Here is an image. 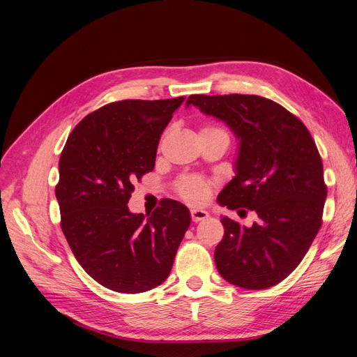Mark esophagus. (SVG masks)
<instances>
[{"label": "esophagus", "instance_id": "esophagus-1", "mask_svg": "<svg viewBox=\"0 0 357 357\" xmlns=\"http://www.w3.org/2000/svg\"><path fill=\"white\" fill-rule=\"evenodd\" d=\"M190 215L193 222H201V220L208 219L210 214L205 210H190Z\"/></svg>", "mask_w": 357, "mask_h": 357}]
</instances>
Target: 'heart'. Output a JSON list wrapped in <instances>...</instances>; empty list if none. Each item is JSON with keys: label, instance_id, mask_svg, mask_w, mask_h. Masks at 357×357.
Masks as SVG:
<instances>
[{"label": "heart", "instance_id": "obj_1", "mask_svg": "<svg viewBox=\"0 0 357 357\" xmlns=\"http://www.w3.org/2000/svg\"><path fill=\"white\" fill-rule=\"evenodd\" d=\"M204 135L228 137V132L218 126H204L201 129L199 137H204ZM176 190L178 193V197L185 201L190 204H201L208 197L210 181L199 176H181L176 183Z\"/></svg>", "mask_w": 357, "mask_h": 357}]
</instances>
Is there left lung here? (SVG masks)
Listing matches in <instances>:
<instances>
[{
  "mask_svg": "<svg viewBox=\"0 0 357 357\" xmlns=\"http://www.w3.org/2000/svg\"><path fill=\"white\" fill-rule=\"evenodd\" d=\"M186 104L220 119L240 138L236 176L218 202L257 214L250 228L220 219L218 271L243 289L275 286L301 264L321 226L328 188L314 139L295 114L264 96L190 95Z\"/></svg>",
  "mask_w": 357,
  "mask_h": 357,
  "instance_id": "1",
  "label": "left lung"
}]
</instances>
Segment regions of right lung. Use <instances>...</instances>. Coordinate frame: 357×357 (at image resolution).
I'll return each mask as SVG.
<instances>
[{"label":"right lung","mask_w":357,"mask_h":357,"mask_svg":"<svg viewBox=\"0 0 357 357\" xmlns=\"http://www.w3.org/2000/svg\"><path fill=\"white\" fill-rule=\"evenodd\" d=\"M185 96L123 100L88 114L59 158L55 193L73 255L95 282L119 294H143L171 273L190 225L188 207L162 199L144 220L128 201L153 171L162 132Z\"/></svg>","instance_id":"1"}]
</instances>
